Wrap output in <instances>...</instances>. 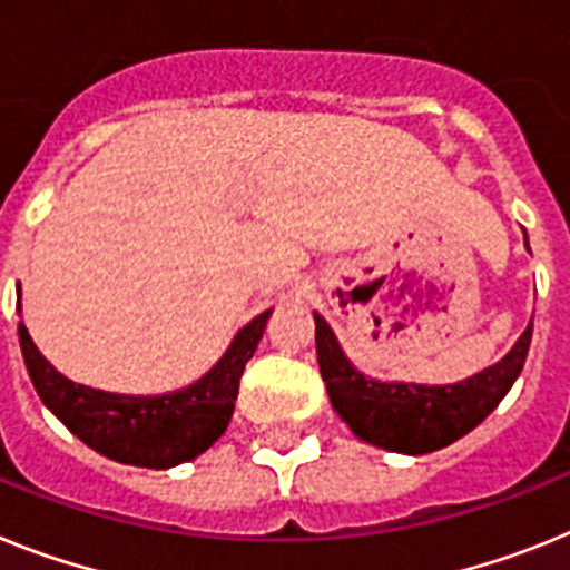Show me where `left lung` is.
Returning a JSON list of instances; mask_svg holds the SVG:
<instances>
[{"label": "left lung", "mask_w": 570, "mask_h": 570, "mask_svg": "<svg viewBox=\"0 0 570 570\" xmlns=\"http://www.w3.org/2000/svg\"><path fill=\"white\" fill-rule=\"evenodd\" d=\"M524 249H528V235H524ZM313 318L321 379L326 381V393L335 413L350 424L361 442L407 456L448 448L479 428L522 373L533 335L531 318L502 361L456 384H410V381H375L355 370L353 361L341 350L333 326L318 313H313Z\"/></svg>", "instance_id": "obj_1"}]
</instances>
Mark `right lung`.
<instances>
[{"label":"right lung","mask_w":570,"mask_h":570,"mask_svg":"<svg viewBox=\"0 0 570 570\" xmlns=\"http://www.w3.org/2000/svg\"><path fill=\"white\" fill-rule=\"evenodd\" d=\"M17 309L22 313V304ZM269 315L266 309L240 326L209 373L160 395L106 393L66 379L39 353L24 324H19V346L42 404L79 442L120 464L166 470L197 459L229 428L240 375Z\"/></svg>","instance_id":"obj_1"}]
</instances>
